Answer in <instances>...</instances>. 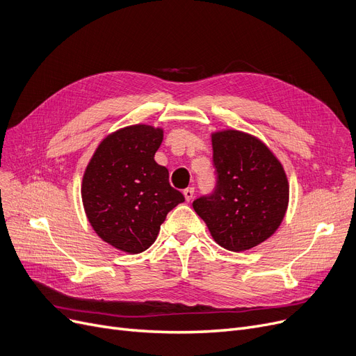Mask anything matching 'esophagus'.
Returning a JSON list of instances; mask_svg holds the SVG:
<instances>
[{"label":"esophagus","mask_w":356,"mask_h":356,"mask_svg":"<svg viewBox=\"0 0 356 356\" xmlns=\"http://www.w3.org/2000/svg\"><path fill=\"white\" fill-rule=\"evenodd\" d=\"M184 197H185V200H187V201H191L193 197H194V188L184 190Z\"/></svg>","instance_id":"34e87169"}]
</instances>
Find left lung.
<instances>
[{"mask_svg":"<svg viewBox=\"0 0 356 356\" xmlns=\"http://www.w3.org/2000/svg\"><path fill=\"white\" fill-rule=\"evenodd\" d=\"M210 136L217 187L193 207L217 245L249 250L281 226L290 201L289 179L274 152L253 134L225 129Z\"/></svg>","mask_w":356,"mask_h":356,"instance_id":"obj_1","label":"left lung"}]
</instances>
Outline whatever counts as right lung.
Instances as JSON below:
<instances>
[{
    "mask_svg": "<svg viewBox=\"0 0 356 356\" xmlns=\"http://www.w3.org/2000/svg\"><path fill=\"white\" fill-rule=\"evenodd\" d=\"M163 129L131 124L99 142L81 184L86 216L98 238L130 253L158 238L166 214L184 201L169 185L168 169L155 161Z\"/></svg>",
    "mask_w": 356,
    "mask_h": 356,
    "instance_id": "obj_1",
    "label": "right lung"
}]
</instances>
